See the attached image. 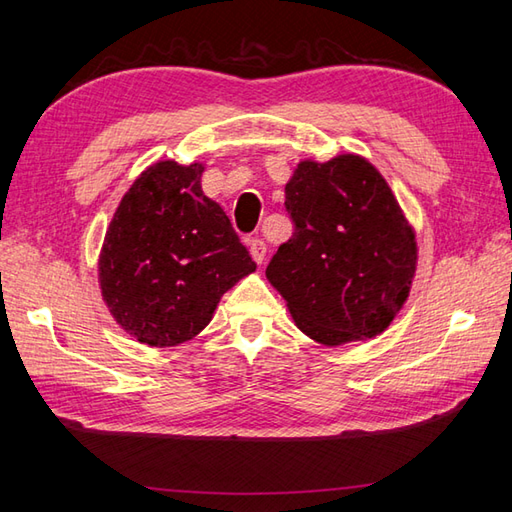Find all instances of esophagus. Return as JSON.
<instances>
[{
    "label": "esophagus",
    "instance_id": "esophagus-1",
    "mask_svg": "<svg viewBox=\"0 0 512 512\" xmlns=\"http://www.w3.org/2000/svg\"><path fill=\"white\" fill-rule=\"evenodd\" d=\"M248 250H250V257H253L257 264H262L266 259V242L262 237H250L248 239Z\"/></svg>",
    "mask_w": 512,
    "mask_h": 512
}]
</instances>
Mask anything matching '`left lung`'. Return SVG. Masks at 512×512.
I'll return each mask as SVG.
<instances>
[{
  "label": "left lung",
  "instance_id": "8db88e82",
  "mask_svg": "<svg viewBox=\"0 0 512 512\" xmlns=\"http://www.w3.org/2000/svg\"><path fill=\"white\" fill-rule=\"evenodd\" d=\"M295 233L266 277L323 345L372 339L394 321L416 273V237L376 167L345 154L303 160L286 184Z\"/></svg>",
  "mask_w": 512,
  "mask_h": 512
}]
</instances>
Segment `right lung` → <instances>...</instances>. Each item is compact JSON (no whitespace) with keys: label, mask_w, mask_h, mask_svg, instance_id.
Segmentation results:
<instances>
[{"label":"right lung","mask_w":512,"mask_h":512,"mask_svg":"<svg viewBox=\"0 0 512 512\" xmlns=\"http://www.w3.org/2000/svg\"><path fill=\"white\" fill-rule=\"evenodd\" d=\"M202 171L198 162H156L105 233L103 299L118 325L151 347L193 339L224 292L257 268L222 206L202 193Z\"/></svg>","instance_id":"1"}]
</instances>
